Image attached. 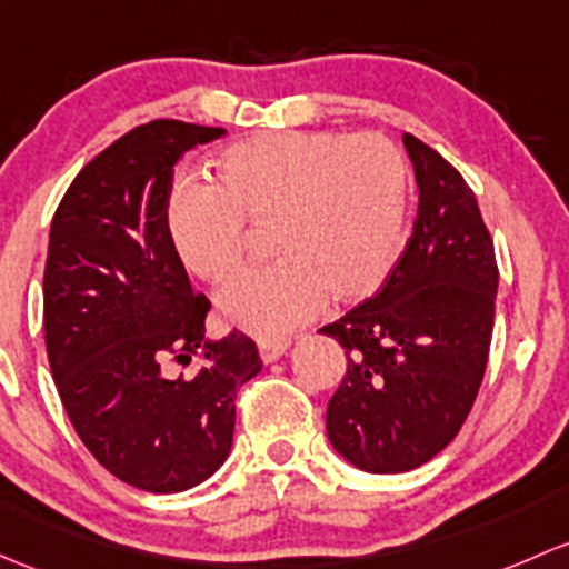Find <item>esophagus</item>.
Segmentation results:
<instances>
[{
    "label": "esophagus",
    "instance_id": "obj_1",
    "mask_svg": "<svg viewBox=\"0 0 569 569\" xmlns=\"http://www.w3.org/2000/svg\"><path fill=\"white\" fill-rule=\"evenodd\" d=\"M286 349H289V340H272V338L259 340V355L264 362H274L278 357H283Z\"/></svg>",
    "mask_w": 569,
    "mask_h": 569
}]
</instances>
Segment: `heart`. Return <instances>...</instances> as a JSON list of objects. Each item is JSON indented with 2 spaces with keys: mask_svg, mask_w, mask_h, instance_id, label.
<instances>
[{
  "mask_svg": "<svg viewBox=\"0 0 569 569\" xmlns=\"http://www.w3.org/2000/svg\"><path fill=\"white\" fill-rule=\"evenodd\" d=\"M209 179L171 193L166 237L193 278L223 283L248 253L242 226H269L280 259L244 272L218 300L226 325L244 332L295 330L327 295L368 300L403 250L409 171L381 136H250L209 160Z\"/></svg>",
  "mask_w": 569,
  "mask_h": 569,
  "instance_id": "b5f03b06",
  "label": "heart"
}]
</instances>
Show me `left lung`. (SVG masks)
<instances>
[{
	"instance_id": "left-lung-1",
	"label": "left lung",
	"mask_w": 569,
	"mask_h": 569,
	"mask_svg": "<svg viewBox=\"0 0 569 569\" xmlns=\"http://www.w3.org/2000/svg\"><path fill=\"white\" fill-rule=\"evenodd\" d=\"M403 147L420 188L409 242L370 300L319 330L346 349L327 436L370 475L417 469L456 439L486 376L499 289L466 179L411 133Z\"/></svg>"
}]
</instances>
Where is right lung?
<instances>
[{
  "mask_svg": "<svg viewBox=\"0 0 569 569\" xmlns=\"http://www.w3.org/2000/svg\"><path fill=\"white\" fill-rule=\"evenodd\" d=\"M223 133L179 119L139 124L83 166L48 234L43 327L59 398L98 463L149 493H179L220 469L237 390L261 370L248 335L204 338L209 300L166 237L177 160ZM199 350L196 375L164 373Z\"/></svg>",
  "mask_w": 569,
  "mask_h": 569,
  "instance_id": "add662e5",
  "label": "right lung"
}]
</instances>
